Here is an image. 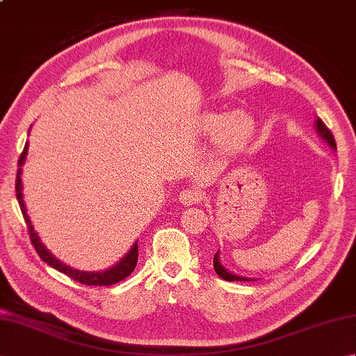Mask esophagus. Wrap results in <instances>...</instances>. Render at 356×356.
Here are the masks:
<instances>
[{"label": "esophagus", "mask_w": 356, "mask_h": 356, "mask_svg": "<svg viewBox=\"0 0 356 356\" xmlns=\"http://www.w3.org/2000/svg\"><path fill=\"white\" fill-rule=\"evenodd\" d=\"M179 199H180V202L184 203V205L190 207V205H195V203H200L203 200V194H202L199 188L191 186V188H186V190L180 193Z\"/></svg>", "instance_id": "esophagus-1"}]
</instances>
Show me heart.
Masks as SVG:
<instances>
[{
	"label": "heart",
	"instance_id": "heart-1",
	"mask_svg": "<svg viewBox=\"0 0 356 356\" xmlns=\"http://www.w3.org/2000/svg\"><path fill=\"white\" fill-rule=\"evenodd\" d=\"M205 130L209 136H218L226 149H240L252 139L255 120L246 111L209 113L205 118Z\"/></svg>",
	"mask_w": 356,
	"mask_h": 356
}]
</instances>
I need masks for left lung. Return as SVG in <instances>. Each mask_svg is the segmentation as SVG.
<instances>
[{
  "label": "left lung",
  "mask_w": 356,
  "mask_h": 356,
  "mask_svg": "<svg viewBox=\"0 0 356 356\" xmlns=\"http://www.w3.org/2000/svg\"><path fill=\"white\" fill-rule=\"evenodd\" d=\"M315 125H316V131L321 134V138L326 140L332 148L337 149V143H335L334 134H332V131L326 127V124H324L323 120L318 118V119H316ZM214 269L217 272V275L220 277V278H223V280H226V282H254V280H251V278H245V277H238V275L229 274V272L222 266L220 261H218V252H216V255H214Z\"/></svg>",
  "instance_id": "obj_1"
}]
</instances>
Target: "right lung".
Returning <instances> with one entry per match:
<instances>
[{"label": "right lung", "instance_id": "right-lung-1", "mask_svg": "<svg viewBox=\"0 0 356 356\" xmlns=\"http://www.w3.org/2000/svg\"><path fill=\"white\" fill-rule=\"evenodd\" d=\"M27 145H24V149H22V153L18 159V165L21 166L24 163V159L27 154ZM22 185H21V168H18L17 172V180H15V191H17V199L19 203V208H21V213L22 217H24V222L27 225V231H29V237L30 241H32V245L35 248V251L38 252V255L41 257V260L44 263H47L49 266H51L53 269H56L59 272H63L67 277H70L74 282H79L82 284H87V286H110V284H115L122 282L124 278H127L128 275L131 274L134 270L136 264H138V243H134L133 248L130 249V252H128L122 260H120L116 266H113L108 270H102V272H82V270H76V269H72L69 266H65L64 263L59 261L58 259H55L45 246L41 243L40 237H38V234L35 232L32 222H30V218L27 216V211H26V205H24V200H22Z\"/></svg>", "mask_w": 356, "mask_h": 356}]
</instances>
